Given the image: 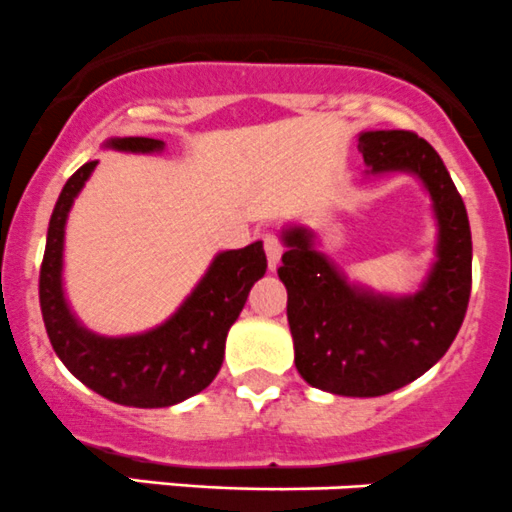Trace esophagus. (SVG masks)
I'll return each mask as SVG.
<instances>
[{
	"mask_svg": "<svg viewBox=\"0 0 512 512\" xmlns=\"http://www.w3.org/2000/svg\"><path fill=\"white\" fill-rule=\"evenodd\" d=\"M262 242H265L267 265H270V270H275V267L280 265V257H282V242H280V237H277L275 232H267V235L262 237Z\"/></svg>",
	"mask_w": 512,
	"mask_h": 512,
	"instance_id": "1",
	"label": "esophagus"
}]
</instances>
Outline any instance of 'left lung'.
<instances>
[{"mask_svg": "<svg viewBox=\"0 0 512 512\" xmlns=\"http://www.w3.org/2000/svg\"><path fill=\"white\" fill-rule=\"evenodd\" d=\"M367 175L408 172L433 200L435 262L418 292L382 295L352 285L315 247L307 227L282 230L277 270L287 287V322L302 380L345 398H377L428 372L463 325L473 282V240L463 197L438 152L405 130L362 132Z\"/></svg>", "mask_w": 512, "mask_h": 512, "instance_id": "obj_1", "label": "left lung"}]
</instances>
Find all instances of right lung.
Here are the masks:
<instances>
[{
    "label": "right lung",
    "instance_id": "1",
    "mask_svg": "<svg viewBox=\"0 0 512 512\" xmlns=\"http://www.w3.org/2000/svg\"><path fill=\"white\" fill-rule=\"evenodd\" d=\"M104 147L152 155L165 150V142L152 137H112ZM94 167L97 160L69 177L49 220L39 270L44 327L59 360L89 390L127 408H170L202 393L220 372L227 332L240 317L252 285L267 270L265 250L262 242H252L242 250L215 255L195 290L162 325L137 335H97L74 317L62 282L64 227L74 197L82 192Z\"/></svg>",
    "mask_w": 512,
    "mask_h": 512
}]
</instances>
